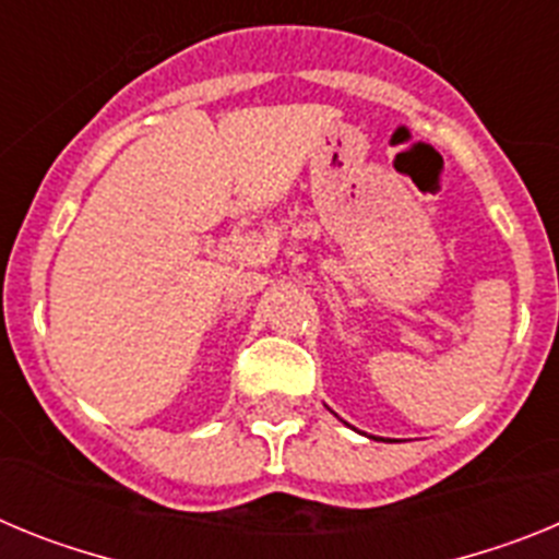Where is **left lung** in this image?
<instances>
[{"mask_svg":"<svg viewBox=\"0 0 559 559\" xmlns=\"http://www.w3.org/2000/svg\"><path fill=\"white\" fill-rule=\"evenodd\" d=\"M372 439H374V437H372Z\"/></svg>","mask_w":559,"mask_h":559,"instance_id":"obj_1","label":"left lung"}]
</instances>
